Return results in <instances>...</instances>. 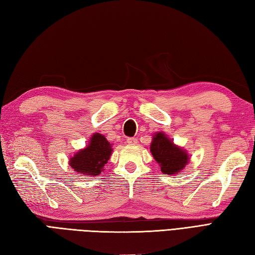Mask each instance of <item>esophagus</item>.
Masks as SVG:
<instances>
[{
	"mask_svg": "<svg viewBox=\"0 0 255 255\" xmlns=\"http://www.w3.org/2000/svg\"><path fill=\"white\" fill-rule=\"evenodd\" d=\"M127 141H128V145H133L134 146V145L137 144V139H136L135 137H128Z\"/></svg>",
	"mask_w": 255,
	"mask_h": 255,
	"instance_id": "obj_1",
	"label": "esophagus"
}]
</instances>
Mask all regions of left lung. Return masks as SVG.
<instances>
[{"mask_svg":"<svg viewBox=\"0 0 255 255\" xmlns=\"http://www.w3.org/2000/svg\"><path fill=\"white\" fill-rule=\"evenodd\" d=\"M150 151L163 174H178L189 161L187 151L174 145L172 139L162 132L154 134Z\"/></svg>","mask_w":255,"mask_h":255,"instance_id":"obj_1","label":"left lung"}]
</instances>
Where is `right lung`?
<instances>
[{
    "instance_id": "obj_1",
    "label": "right lung",
    "mask_w": 255,
    "mask_h": 255,
    "mask_svg": "<svg viewBox=\"0 0 255 255\" xmlns=\"http://www.w3.org/2000/svg\"><path fill=\"white\" fill-rule=\"evenodd\" d=\"M113 153L111 144L104 135L95 133L91 136L89 145L70 158L69 164L79 174L96 176L104 171V166Z\"/></svg>"
}]
</instances>
